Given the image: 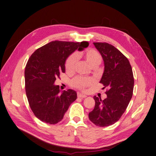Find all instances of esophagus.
I'll return each mask as SVG.
<instances>
[{"instance_id": "1", "label": "esophagus", "mask_w": 156, "mask_h": 156, "mask_svg": "<svg viewBox=\"0 0 156 156\" xmlns=\"http://www.w3.org/2000/svg\"><path fill=\"white\" fill-rule=\"evenodd\" d=\"M77 97L78 98H86L87 96L84 95V94H82L81 92H78L77 93Z\"/></svg>"}]
</instances>
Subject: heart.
I'll use <instances>...</instances> for the list:
<instances>
[{"instance_id":"heart-1","label":"heart","mask_w":156,"mask_h":156,"mask_svg":"<svg viewBox=\"0 0 156 156\" xmlns=\"http://www.w3.org/2000/svg\"><path fill=\"white\" fill-rule=\"evenodd\" d=\"M77 56L78 55L76 53H73L67 58L65 64V68L67 73H72L74 72L75 66L78 60ZM81 56L92 68H97L102 62L101 55L94 49L87 50ZM94 82V80L92 78L76 77L71 81V84L75 88L83 90L86 88L92 85Z\"/></svg>"}]
</instances>
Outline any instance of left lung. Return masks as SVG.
I'll use <instances>...</instances> for the list:
<instances>
[{
  "mask_svg": "<svg viewBox=\"0 0 156 156\" xmlns=\"http://www.w3.org/2000/svg\"><path fill=\"white\" fill-rule=\"evenodd\" d=\"M104 62V72L100 83L108 88L107 98L94 96L95 107L88 118L99 127L114 124L124 114L133 96V71L126 56L114 46L107 43H93Z\"/></svg>",
  "mask_w": 156,
  "mask_h": 156,
  "instance_id": "obj_1",
  "label": "left lung"
}]
</instances>
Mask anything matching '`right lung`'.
Returning <instances> with one entry per match:
<instances>
[{
    "label": "right lung",
    "instance_id": "obj_1",
    "mask_svg": "<svg viewBox=\"0 0 156 156\" xmlns=\"http://www.w3.org/2000/svg\"><path fill=\"white\" fill-rule=\"evenodd\" d=\"M88 46L81 43L54 41L36 50L27 63L25 69V90L29 105L41 121L55 124L63 119L69 106L77 99V92L68 89L60 93L56 78L65 73L68 56L78 49Z\"/></svg>",
    "mask_w": 156,
    "mask_h": 156
}]
</instances>
